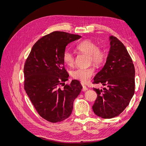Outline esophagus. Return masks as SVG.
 <instances>
[{"instance_id": "34e87169", "label": "esophagus", "mask_w": 146, "mask_h": 146, "mask_svg": "<svg viewBox=\"0 0 146 146\" xmlns=\"http://www.w3.org/2000/svg\"><path fill=\"white\" fill-rule=\"evenodd\" d=\"M82 86H83V88H82V91H87V90H88V88H87L86 86L84 85L83 83H82Z\"/></svg>"}]
</instances>
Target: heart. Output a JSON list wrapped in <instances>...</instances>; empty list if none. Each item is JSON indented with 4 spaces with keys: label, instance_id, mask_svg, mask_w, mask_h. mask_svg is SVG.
Masks as SVG:
<instances>
[{
    "label": "heart",
    "instance_id": "1",
    "mask_svg": "<svg viewBox=\"0 0 146 146\" xmlns=\"http://www.w3.org/2000/svg\"><path fill=\"white\" fill-rule=\"evenodd\" d=\"M79 52L88 55L90 56V63H92L96 66L102 64L106 59L105 52L98 48V45L94 42L90 40H85L78 43L76 47ZM63 59L64 63L69 67H72L75 63V57L71 52L66 50L64 52ZM95 69L93 67L88 68H78L72 73V76L74 79L86 83L89 82L91 77L94 76Z\"/></svg>",
    "mask_w": 146,
    "mask_h": 146
}]
</instances>
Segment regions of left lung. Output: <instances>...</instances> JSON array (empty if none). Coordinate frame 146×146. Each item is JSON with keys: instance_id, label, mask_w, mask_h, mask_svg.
<instances>
[{"instance_id": "obj_1", "label": "left lung", "mask_w": 146, "mask_h": 146, "mask_svg": "<svg viewBox=\"0 0 146 146\" xmlns=\"http://www.w3.org/2000/svg\"><path fill=\"white\" fill-rule=\"evenodd\" d=\"M110 49L104 68L93 83L107 86L93 88L98 94L92 110L97 116L111 119L119 116L129 105L135 93V70L133 61L123 43L110 36Z\"/></svg>"}]
</instances>
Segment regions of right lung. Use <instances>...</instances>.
<instances>
[{
  "mask_svg": "<svg viewBox=\"0 0 146 146\" xmlns=\"http://www.w3.org/2000/svg\"><path fill=\"white\" fill-rule=\"evenodd\" d=\"M80 38L58 31L46 35L33 45L25 61L24 89L38 114L48 122L56 123L69 117L74 101L82 91L77 80L64 85L69 74L63 59L66 46ZM61 85H64L63 89Z\"/></svg>",
  "mask_w": 146,
  "mask_h": 146,
  "instance_id": "right-lung-1",
  "label": "right lung"
}]
</instances>
